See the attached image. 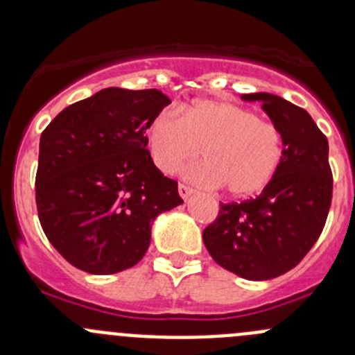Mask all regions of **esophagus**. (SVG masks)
I'll return each instance as SVG.
<instances>
[{"label": "esophagus", "instance_id": "1", "mask_svg": "<svg viewBox=\"0 0 355 355\" xmlns=\"http://www.w3.org/2000/svg\"><path fill=\"white\" fill-rule=\"evenodd\" d=\"M178 192H180L182 199H189L192 194H194V189L189 187V185H185V184H180L178 185Z\"/></svg>", "mask_w": 355, "mask_h": 355}]
</instances>
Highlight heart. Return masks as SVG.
<instances>
[{"label": "heart", "instance_id": "heart-1", "mask_svg": "<svg viewBox=\"0 0 355 355\" xmlns=\"http://www.w3.org/2000/svg\"><path fill=\"white\" fill-rule=\"evenodd\" d=\"M148 144L156 166L175 173L200 155L206 163L185 177L247 198L263 191L280 170L285 156L284 132L256 111L230 101H198L182 110L156 114L148 128Z\"/></svg>", "mask_w": 355, "mask_h": 355}]
</instances>
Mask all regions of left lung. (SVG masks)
I'll use <instances>...</instances> for the list:
<instances>
[{"label": "left lung", "mask_w": 355, "mask_h": 355, "mask_svg": "<svg viewBox=\"0 0 355 355\" xmlns=\"http://www.w3.org/2000/svg\"><path fill=\"white\" fill-rule=\"evenodd\" d=\"M261 101L285 139V156L256 199L220 204L204 228L207 252L245 280H271L295 268L316 244L331 206L328 141L306 110L268 92L242 94Z\"/></svg>", "instance_id": "8db88e82"}]
</instances>
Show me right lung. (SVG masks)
Segmentation results:
<instances>
[{
    "instance_id": "1",
    "label": "right lung",
    "mask_w": 355,
    "mask_h": 355,
    "mask_svg": "<svg viewBox=\"0 0 355 355\" xmlns=\"http://www.w3.org/2000/svg\"><path fill=\"white\" fill-rule=\"evenodd\" d=\"M157 89L108 87L67 106L41 134L35 204L53 247L82 271L135 266L157 214L182 204L148 149V128L170 105Z\"/></svg>"
}]
</instances>
